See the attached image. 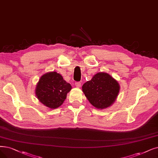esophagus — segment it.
Masks as SVG:
<instances>
[{"label":"esophagus","instance_id":"obj_1","mask_svg":"<svg viewBox=\"0 0 158 158\" xmlns=\"http://www.w3.org/2000/svg\"><path fill=\"white\" fill-rule=\"evenodd\" d=\"M75 85H76V87H81V83L80 82V81H77V82H75Z\"/></svg>","mask_w":158,"mask_h":158}]
</instances>
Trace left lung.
<instances>
[{
	"label": "left lung",
	"mask_w": 158,
	"mask_h": 158,
	"mask_svg": "<svg viewBox=\"0 0 158 158\" xmlns=\"http://www.w3.org/2000/svg\"><path fill=\"white\" fill-rule=\"evenodd\" d=\"M117 81L110 74L98 73L82 86V91L89 102L97 109H104L110 106L119 92Z\"/></svg>",
	"instance_id": "1"
}]
</instances>
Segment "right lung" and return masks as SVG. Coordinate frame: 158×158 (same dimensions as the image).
<instances>
[{
    "mask_svg": "<svg viewBox=\"0 0 158 158\" xmlns=\"http://www.w3.org/2000/svg\"><path fill=\"white\" fill-rule=\"evenodd\" d=\"M72 87L56 72L43 74L35 89V94L40 102L49 108L55 109L60 106L67 97Z\"/></svg>",
    "mask_w": 158,
    "mask_h": 158,
    "instance_id": "obj_1",
    "label": "right lung"
}]
</instances>
